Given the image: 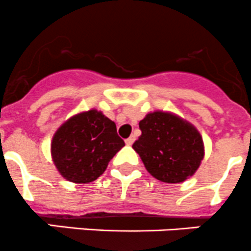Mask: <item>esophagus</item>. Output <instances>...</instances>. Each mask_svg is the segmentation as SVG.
Segmentation results:
<instances>
[{"label":"esophagus","mask_w":251,"mask_h":251,"mask_svg":"<svg viewBox=\"0 0 251 251\" xmlns=\"http://www.w3.org/2000/svg\"><path fill=\"white\" fill-rule=\"evenodd\" d=\"M134 140H135V138H134L133 135H131V136H129L128 139H126V145H128V146H130L131 144L134 143Z\"/></svg>","instance_id":"34e87169"}]
</instances>
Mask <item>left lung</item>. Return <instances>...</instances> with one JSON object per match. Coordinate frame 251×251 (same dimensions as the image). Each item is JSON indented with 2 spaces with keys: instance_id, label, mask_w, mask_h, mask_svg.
<instances>
[{
  "instance_id": "left-lung-1",
  "label": "left lung",
  "mask_w": 251,
  "mask_h": 251,
  "mask_svg": "<svg viewBox=\"0 0 251 251\" xmlns=\"http://www.w3.org/2000/svg\"><path fill=\"white\" fill-rule=\"evenodd\" d=\"M141 135L133 144L152 177L182 183L194 176L205 155L201 134L188 121L166 111L150 112L139 122Z\"/></svg>"
}]
</instances>
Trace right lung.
<instances>
[{
    "instance_id": "right-lung-1",
    "label": "right lung",
    "mask_w": 251,
    "mask_h": 251,
    "mask_svg": "<svg viewBox=\"0 0 251 251\" xmlns=\"http://www.w3.org/2000/svg\"><path fill=\"white\" fill-rule=\"evenodd\" d=\"M123 146L116 123L93 108L72 116L57 129L51 141V156L64 179L85 184L105 172Z\"/></svg>"
}]
</instances>
